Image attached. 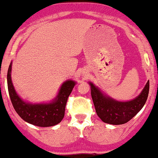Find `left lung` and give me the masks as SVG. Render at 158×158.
I'll return each instance as SVG.
<instances>
[{
  "label": "left lung",
  "instance_id": "1",
  "mask_svg": "<svg viewBox=\"0 0 158 158\" xmlns=\"http://www.w3.org/2000/svg\"><path fill=\"white\" fill-rule=\"evenodd\" d=\"M93 102L97 114L103 123L122 125L128 123L146 103L149 93V81L138 97L128 101H118L106 95L98 87L89 81Z\"/></svg>",
  "mask_w": 158,
  "mask_h": 158
}]
</instances>
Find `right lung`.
Returning a JSON list of instances; mask_svg holds the SVG:
<instances>
[{"label":"right lung","instance_id":"obj_1","mask_svg":"<svg viewBox=\"0 0 158 158\" xmlns=\"http://www.w3.org/2000/svg\"><path fill=\"white\" fill-rule=\"evenodd\" d=\"M12 61L7 71V87L14 110L25 122L40 126L49 127L61 123L64 116L68 97L77 83L68 80L61 84L58 94L49 103H32L23 100L15 90L11 79Z\"/></svg>","mask_w":158,"mask_h":158}]
</instances>
